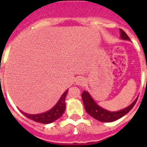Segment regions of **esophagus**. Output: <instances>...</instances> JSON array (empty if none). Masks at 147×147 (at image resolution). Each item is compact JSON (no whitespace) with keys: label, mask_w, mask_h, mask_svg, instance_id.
Returning a JSON list of instances; mask_svg holds the SVG:
<instances>
[{"label":"esophagus","mask_w":147,"mask_h":147,"mask_svg":"<svg viewBox=\"0 0 147 147\" xmlns=\"http://www.w3.org/2000/svg\"><path fill=\"white\" fill-rule=\"evenodd\" d=\"M85 83V79L82 77H78L76 79V84L77 85H84Z\"/></svg>","instance_id":"obj_1"}]
</instances>
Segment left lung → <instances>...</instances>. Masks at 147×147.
I'll use <instances>...</instances> for the list:
<instances>
[{
	"label": "left lung",
	"mask_w": 147,
	"mask_h": 147,
	"mask_svg": "<svg viewBox=\"0 0 147 147\" xmlns=\"http://www.w3.org/2000/svg\"><path fill=\"white\" fill-rule=\"evenodd\" d=\"M120 32H121V40L130 41V38L128 37V36L126 34V33L123 30L120 29ZM82 98L83 104H84L86 112L89 115H91L93 118L96 119L100 122H113V121H117L126 115L130 110L132 109L133 107L137 102V98H136L128 107H125L123 109L117 111H108V110L100 107L94 101V100L88 92L84 91L82 94Z\"/></svg>",
	"instance_id": "left-lung-1"
}]
</instances>
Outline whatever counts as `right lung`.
Segmentation results:
<instances>
[{
  "instance_id": "1",
  "label": "right lung",
  "mask_w": 147,
  "mask_h": 147,
  "mask_svg": "<svg viewBox=\"0 0 147 147\" xmlns=\"http://www.w3.org/2000/svg\"><path fill=\"white\" fill-rule=\"evenodd\" d=\"M68 91H69V89H67L62 94V96L60 97L59 100H58V102L55 104V106L52 107L48 111L37 114H30L24 113L22 111H20L27 118L30 119L33 121H36V122H38V123H45V124L53 123L59 118L60 117H62V115L64 113L65 110V97H66V94L68 93Z\"/></svg>"
}]
</instances>
